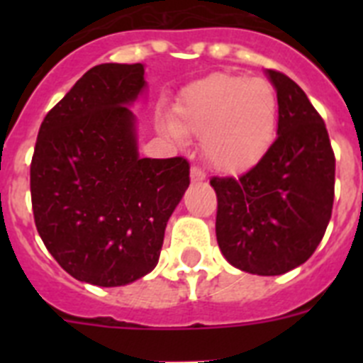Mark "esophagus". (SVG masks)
Masks as SVG:
<instances>
[{"mask_svg":"<svg viewBox=\"0 0 363 363\" xmlns=\"http://www.w3.org/2000/svg\"><path fill=\"white\" fill-rule=\"evenodd\" d=\"M207 179V176H205V172L201 171L200 167H192L191 169V182L192 184H198V182H205Z\"/></svg>","mask_w":363,"mask_h":363,"instance_id":"1","label":"esophagus"}]
</instances>
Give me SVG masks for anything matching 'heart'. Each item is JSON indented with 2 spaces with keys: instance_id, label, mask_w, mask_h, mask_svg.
Wrapping results in <instances>:
<instances>
[{
  "instance_id": "b5f03b06",
  "label": "heart",
  "mask_w": 363,
  "mask_h": 363,
  "mask_svg": "<svg viewBox=\"0 0 363 363\" xmlns=\"http://www.w3.org/2000/svg\"><path fill=\"white\" fill-rule=\"evenodd\" d=\"M278 127V98L267 79L214 72L191 83L176 105L174 140L201 136L203 158L216 171H251L271 150Z\"/></svg>"
}]
</instances>
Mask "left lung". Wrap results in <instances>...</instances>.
Here are the masks:
<instances>
[{
    "mask_svg": "<svg viewBox=\"0 0 363 363\" xmlns=\"http://www.w3.org/2000/svg\"><path fill=\"white\" fill-rule=\"evenodd\" d=\"M278 98V138L251 171L213 178L216 240L240 271L277 277L306 264L325 234L335 200V152L325 123L300 86L265 70Z\"/></svg>",
    "mask_w": 363,
    "mask_h": 363,
    "instance_id": "obj_1",
    "label": "left lung"
}]
</instances>
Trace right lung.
<instances>
[{"label": "right lung", "instance_id": "1", "mask_svg": "<svg viewBox=\"0 0 363 363\" xmlns=\"http://www.w3.org/2000/svg\"><path fill=\"white\" fill-rule=\"evenodd\" d=\"M142 63L86 70L45 116L30 163L38 233L70 277L120 287L156 267L167 221L191 179L184 158L138 152Z\"/></svg>", "mask_w": 363, "mask_h": 363}]
</instances>
